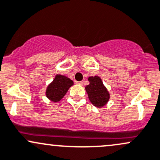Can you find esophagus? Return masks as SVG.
I'll list each match as a JSON object with an SVG mask.
<instances>
[{
    "instance_id": "34e87169",
    "label": "esophagus",
    "mask_w": 160,
    "mask_h": 160,
    "mask_svg": "<svg viewBox=\"0 0 160 160\" xmlns=\"http://www.w3.org/2000/svg\"><path fill=\"white\" fill-rule=\"evenodd\" d=\"M76 83H77V84H78V85H83V82L82 81H79V82H76Z\"/></svg>"
}]
</instances>
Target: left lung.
Instances as JSON below:
<instances>
[{
    "instance_id": "8db88e82",
    "label": "left lung",
    "mask_w": 160,
    "mask_h": 160,
    "mask_svg": "<svg viewBox=\"0 0 160 160\" xmlns=\"http://www.w3.org/2000/svg\"><path fill=\"white\" fill-rule=\"evenodd\" d=\"M90 84L85 87L88 94L89 100L97 107H102L110 99V93L102 83L100 77H90L88 78Z\"/></svg>"
}]
</instances>
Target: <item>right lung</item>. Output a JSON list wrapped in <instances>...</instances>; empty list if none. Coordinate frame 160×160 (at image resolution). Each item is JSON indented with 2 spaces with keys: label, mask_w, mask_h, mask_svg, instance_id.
Listing matches in <instances>:
<instances>
[{
  "label": "right lung",
  "mask_w": 160,
  "mask_h": 160,
  "mask_svg": "<svg viewBox=\"0 0 160 160\" xmlns=\"http://www.w3.org/2000/svg\"><path fill=\"white\" fill-rule=\"evenodd\" d=\"M73 85V82L68 77L60 74L56 75L53 82L47 87V97L53 102L60 101Z\"/></svg>",
  "instance_id": "1"
}]
</instances>
